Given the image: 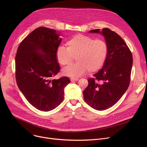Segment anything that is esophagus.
Here are the masks:
<instances>
[{
  "mask_svg": "<svg viewBox=\"0 0 147 147\" xmlns=\"http://www.w3.org/2000/svg\"><path fill=\"white\" fill-rule=\"evenodd\" d=\"M70 80H71V81H77L78 80V78H72L70 79Z\"/></svg>",
  "mask_w": 147,
  "mask_h": 147,
  "instance_id": "1",
  "label": "esophagus"
}]
</instances>
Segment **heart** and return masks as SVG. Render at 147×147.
Listing matches in <instances>:
<instances>
[{"mask_svg":"<svg viewBox=\"0 0 147 147\" xmlns=\"http://www.w3.org/2000/svg\"><path fill=\"white\" fill-rule=\"evenodd\" d=\"M67 47L59 46L56 52V59L63 66L70 65L74 57L77 62L63 70L67 76L77 78L87 70L90 72L99 70L105 62L108 52L106 42L82 34H78L69 39Z\"/></svg>","mask_w":147,"mask_h":147,"instance_id":"1","label":"heart"}]
</instances>
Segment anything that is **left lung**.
<instances>
[{"label": "left lung", "instance_id": "1", "mask_svg": "<svg viewBox=\"0 0 147 147\" xmlns=\"http://www.w3.org/2000/svg\"><path fill=\"white\" fill-rule=\"evenodd\" d=\"M103 36L108 52L102 68L88 80L84 99L97 111L107 109L121 98L130 81L133 56L127 44L117 33L105 28L91 30Z\"/></svg>", "mask_w": 147, "mask_h": 147}]
</instances>
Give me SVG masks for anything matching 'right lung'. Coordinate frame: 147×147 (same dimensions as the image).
Returning a JSON list of instances; mask_svg holds the SVG:
<instances>
[{
  "label": "right lung",
  "mask_w": 147,
  "mask_h": 147,
  "mask_svg": "<svg viewBox=\"0 0 147 147\" xmlns=\"http://www.w3.org/2000/svg\"><path fill=\"white\" fill-rule=\"evenodd\" d=\"M55 30L40 27L20 43L16 56L18 87L33 107L44 112L57 107L64 99L67 77L52 79L60 70L56 52L61 38Z\"/></svg>",
  "instance_id": "obj_1"
}]
</instances>
